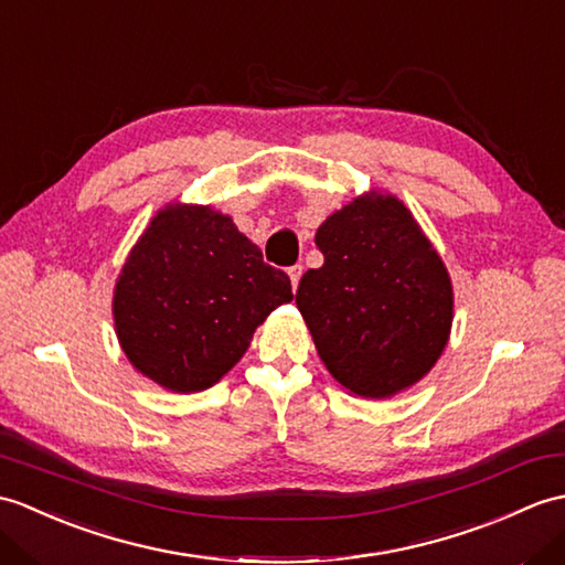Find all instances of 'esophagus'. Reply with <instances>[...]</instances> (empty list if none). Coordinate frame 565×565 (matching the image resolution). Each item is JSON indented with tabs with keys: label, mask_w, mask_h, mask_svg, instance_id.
I'll return each instance as SVG.
<instances>
[{
	"label": "esophagus",
	"mask_w": 565,
	"mask_h": 565,
	"mask_svg": "<svg viewBox=\"0 0 565 565\" xmlns=\"http://www.w3.org/2000/svg\"><path fill=\"white\" fill-rule=\"evenodd\" d=\"M300 274H303V267L300 265H294V267H288V279H291V286H294V291L298 288V281H300Z\"/></svg>",
	"instance_id": "34e87169"
}]
</instances>
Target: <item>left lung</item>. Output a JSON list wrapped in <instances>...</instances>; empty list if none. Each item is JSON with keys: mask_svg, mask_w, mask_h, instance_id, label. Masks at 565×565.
Segmentation results:
<instances>
[{"mask_svg": "<svg viewBox=\"0 0 565 565\" xmlns=\"http://www.w3.org/2000/svg\"><path fill=\"white\" fill-rule=\"evenodd\" d=\"M315 245L324 265L303 274L296 306L327 371L371 399L418 383L448 344L452 284L409 209L392 194L356 196Z\"/></svg>", "mask_w": 565, "mask_h": 565, "instance_id": "8db88e82", "label": "left lung"}]
</instances>
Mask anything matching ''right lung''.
<instances>
[{"label":"right lung","instance_id":"1","mask_svg":"<svg viewBox=\"0 0 565 565\" xmlns=\"http://www.w3.org/2000/svg\"><path fill=\"white\" fill-rule=\"evenodd\" d=\"M294 298L291 279L212 206L168 204L115 284V332L129 363L166 390L212 387L257 324Z\"/></svg>","mask_w":565,"mask_h":565}]
</instances>
